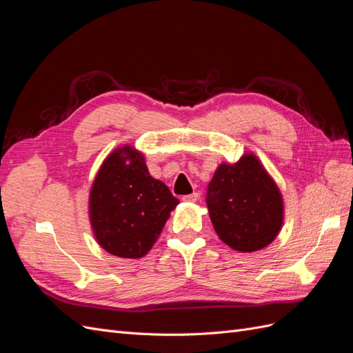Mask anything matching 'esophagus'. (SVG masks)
Here are the masks:
<instances>
[{
  "instance_id": "obj_1",
  "label": "esophagus",
  "mask_w": 353,
  "mask_h": 353,
  "mask_svg": "<svg viewBox=\"0 0 353 353\" xmlns=\"http://www.w3.org/2000/svg\"><path fill=\"white\" fill-rule=\"evenodd\" d=\"M183 200H184V201H187V203H196V201L199 200V194H197V193L187 194V196H184V197H183Z\"/></svg>"
}]
</instances>
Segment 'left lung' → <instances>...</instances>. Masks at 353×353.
I'll return each mask as SVG.
<instances>
[{
  "mask_svg": "<svg viewBox=\"0 0 353 353\" xmlns=\"http://www.w3.org/2000/svg\"><path fill=\"white\" fill-rule=\"evenodd\" d=\"M206 203L218 237L232 250H262L281 231V191L258 156L250 152L236 163L223 162L216 168Z\"/></svg>",
  "mask_w": 353,
  "mask_h": 353,
  "instance_id": "8db88e82",
  "label": "left lung"
}]
</instances>
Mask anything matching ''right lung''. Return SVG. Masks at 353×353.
<instances>
[{"instance_id": "add662e5", "label": "right lung", "mask_w": 353, "mask_h": 353, "mask_svg": "<svg viewBox=\"0 0 353 353\" xmlns=\"http://www.w3.org/2000/svg\"><path fill=\"white\" fill-rule=\"evenodd\" d=\"M179 200L148 172L144 154L122 145L103 160L90 190L88 216L95 240L119 258L140 259L159 239Z\"/></svg>"}]
</instances>
